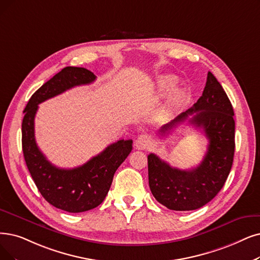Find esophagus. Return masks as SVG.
Wrapping results in <instances>:
<instances>
[{"instance_id": "obj_1", "label": "esophagus", "mask_w": 260, "mask_h": 260, "mask_svg": "<svg viewBox=\"0 0 260 260\" xmlns=\"http://www.w3.org/2000/svg\"><path fill=\"white\" fill-rule=\"evenodd\" d=\"M149 144H150V138L147 136V134H141V136L137 138L136 142H134V146H136V148L139 150H144L148 148Z\"/></svg>"}]
</instances>
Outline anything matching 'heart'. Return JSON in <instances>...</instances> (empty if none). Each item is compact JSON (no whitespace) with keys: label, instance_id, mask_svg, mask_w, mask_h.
Wrapping results in <instances>:
<instances>
[{"label":"heart","instance_id":"1","mask_svg":"<svg viewBox=\"0 0 260 260\" xmlns=\"http://www.w3.org/2000/svg\"><path fill=\"white\" fill-rule=\"evenodd\" d=\"M176 84H177V78L174 76H164V77L160 78V80H159V89L162 92L170 91L171 89H173L175 87ZM182 96H183V94L181 90H176L172 96L173 103L179 102L180 99L182 98Z\"/></svg>","mask_w":260,"mask_h":260}]
</instances>
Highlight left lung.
<instances>
[{
  "instance_id": "obj_1",
  "label": "left lung",
  "mask_w": 260,
  "mask_h": 260,
  "mask_svg": "<svg viewBox=\"0 0 260 260\" xmlns=\"http://www.w3.org/2000/svg\"><path fill=\"white\" fill-rule=\"evenodd\" d=\"M202 129L208 149L201 164L192 170H179L148 154L149 188L160 204L176 211L199 209L221 191L230 175L235 153L234 109L220 82L209 71L202 97L159 130L170 133L180 122Z\"/></svg>"
}]
</instances>
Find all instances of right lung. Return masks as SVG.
I'll use <instances>...</instances> for the list:
<instances>
[{"mask_svg": "<svg viewBox=\"0 0 260 260\" xmlns=\"http://www.w3.org/2000/svg\"><path fill=\"white\" fill-rule=\"evenodd\" d=\"M96 80L82 67H65L38 88L28 100L22 120V150L30 176L44 199L67 212H84L98 207L111 188L114 174L132 150V140H119L75 169H59L38 148L34 119L38 105L75 86Z\"/></svg>", "mask_w": 260, "mask_h": 260, "instance_id": "1", "label": "right lung"}]
</instances>
